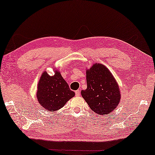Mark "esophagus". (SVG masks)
Instances as JSON below:
<instances>
[{
    "label": "esophagus",
    "mask_w": 155,
    "mask_h": 155,
    "mask_svg": "<svg viewBox=\"0 0 155 155\" xmlns=\"http://www.w3.org/2000/svg\"><path fill=\"white\" fill-rule=\"evenodd\" d=\"M75 95H76V96H77V97H78V96L80 95V90H76L75 91Z\"/></svg>",
    "instance_id": "esophagus-1"
}]
</instances>
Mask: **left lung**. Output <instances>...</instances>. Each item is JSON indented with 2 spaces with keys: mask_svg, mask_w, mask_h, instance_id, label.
Instances as JSON below:
<instances>
[{
  "mask_svg": "<svg viewBox=\"0 0 155 155\" xmlns=\"http://www.w3.org/2000/svg\"><path fill=\"white\" fill-rule=\"evenodd\" d=\"M87 88L81 91L91 110L100 115H106L118 106L120 89L115 78L102 64L95 63L86 69Z\"/></svg>",
  "mask_w": 155,
  "mask_h": 155,
  "instance_id": "8db88e82",
  "label": "left lung"
}]
</instances>
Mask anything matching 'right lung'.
<instances>
[{
    "label": "right lung",
    "mask_w": 155,
    "mask_h": 155,
    "mask_svg": "<svg viewBox=\"0 0 155 155\" xmlns=\"http://www.w3.org/2000/svg\"><path fill=\"white\" fill-rule=\"evenodd\" d=\"M54 75L51 76L44 71L38 83L36 97L39 104L46 110L56 111L65 105L75 96L67 82L62 78L58 68L54 69Z\"/></svg>",
    "instance_id": "add662e5"
}]
</instances>
